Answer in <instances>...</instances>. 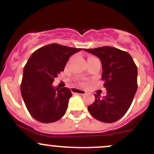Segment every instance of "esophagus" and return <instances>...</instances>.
<instances>
[{"label": "esophagus", "mask_w": 154, "mask_h": 154, "mask_svg": "<svg viewBox=\"0 0 154 154\" xmlns=\"http://www.w3.org/2000/svg\"><path fill=\"white\" fill-rule=\"evenodd\" d=\"M71 91L72 93H74V94H86V91H84V90L79 89V88H71Z\"/></svg>", "instance_id": "34e87169"}]
</instances>
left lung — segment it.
I'll list each match as a JSON object with an SVG mask.
<instances>
[{
	"label": "left lung",
	"instance_id": "1",
	"mask_svg": "<svg viewBox=\"0 0 154 154\" xmlns=\"http://www.w3.org/2000/svg\"><path fill=\"white\" fill-rule=\"evenodd\" d=\"M95 55L102 63V80L106 95L88 106L90 114L100 122L113 123L123 117L130 108L137 90V67L131 56L116 48L104 46L84 49Z\"/></svg>",
	"mask_w": 154,
	"mask_h": 154
}]
</instances>
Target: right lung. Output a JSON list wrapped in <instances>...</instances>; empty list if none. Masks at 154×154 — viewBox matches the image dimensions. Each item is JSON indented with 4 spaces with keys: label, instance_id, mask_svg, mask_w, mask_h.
<instances>
[{
    "label": "right lung",
    "instance_id": "right-lung-1",
    "mask_svg": "<svg viewBox=\"0 0 154 154\" xmlns=\"http://www.w3.org/2000/svg\"><path fill=\"white\" fill-rule=\"evenodd\" d=\"M82 48L51 44L32 53L24 68L21 93L33 119L52 123L61 119L72 94L69 88L54 87V78L64 71L72 54Z\"/></svg>",
    "mask_w": 154,
    "mask_h": 154
}]
</instances>
